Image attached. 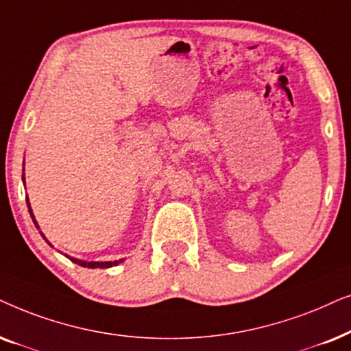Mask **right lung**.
Segmentation results:
<instances>
[{"instance_id":"right-lung-1","label":"right lung","mask_w":351,"mask_h":351,"mask_svg":"<svg viewBox=\"0 0 351 351\" xmlns=\"http://www.w3.org/2000/svg\"><path fill=\"white\" fill-rule=\"evenodd\" d=\"M27 207H29L30 217H32V219H34L35 226L38 228V224H36V221H35L34 212H32V208H30L29 199H27ZM41 236H43V232H41ZM43 237H45V236H43ZM45 239H46V237H45ZM46 242H48V241H46ZM48 244H49V242H48ZM49 245H51V244H49ZM69 258L72 260L73 263L83 266V268H110V266H115V265H119V263H121V261H123V260H115V261H83V260H78V258H72V256H69Z\"/></svg>"}]
</instances>
